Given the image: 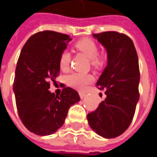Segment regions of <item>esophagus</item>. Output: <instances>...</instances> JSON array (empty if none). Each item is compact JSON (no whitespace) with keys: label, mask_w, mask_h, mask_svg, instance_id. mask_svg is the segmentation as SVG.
<instances>
[{"label":"esophagus","mask_w":157,"mask_h":157,"mask_svg":"<svg viewBox=\"0 0 157 157\" xmlns=\"http://www.w3.org/2000/svg\"><path fill=\"white\" fill-rule=\"evenodd\" d=\"M79 95H80V98H85L86 94L84 92H79Z\"/></svg>","instance_id":"1"}]
</instances>
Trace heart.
Masks as SVG:
<instances>
[{"label": "heart", "mask_w": 157, "mask_h": 157, "mask_svg": "<svg viewBox=\"0 0 157 157\" xmlns=\"http://www.w3.org/2000/svg\"><path fill=\"white\" fill-rule=\"evenodd\" d=\"M75 48L83 55H85L87 58L90 59L92 66L98 67L103 64L104 56L98 54V46L92 39L88 38L80 39L75 44ZM70 61H71L70 54L66 51L63 52L59 60V68L62 71H66L70 65ZM92 81H93L92 75L86 73H80V72L71 73L66 77L67 84L76 90L84 89Z\"/></svg>", "instance_id": "heart-1"}]
</instances>
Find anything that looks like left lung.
<instances>
[{
	"mask_svg": "<svg viewBox=\"0 0 157 157\" xmlns=\"http://www.w3.org/2000/svg\"><path fill=\"white\" fill-rule=\"evenodd\" d=\"M93 37L108 53V65L97 82L106 98L94 112L87 114L89 125L103 138H115L131 124L140 98V68L131 39L114 31L95 33Z\"/></svg>",
	"mask_w": 157,
	"mask_h": 157,
	"instance_id": "1",
	"label": "left lung"
}]
</instances>
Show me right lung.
<instances>
[{"mask_svg": "<svg viewBox=\"0 0 157 157\" xmlns=\"http://www.w3.org/2000/svg\"><path fill=\"white\" fill-rule=\"evenodd\" d=\"M70 36L43 31L31 36L20 53L13 83L22 124L38 135L54 134L65 123L70 107L80 101L78 92L65 87L59 96L48 91L59 73V60Z\"/></svg>", "mask_w": 157, "mask_h": 157, "instance_id": "right-lung-1", "label": "right lung"}]
</instances>
